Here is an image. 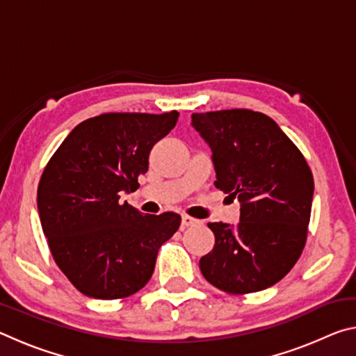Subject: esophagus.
Instances as JSON below:
<instances>
[{
  "label": "esophagus",
  "instance_id": "1",
  "mask_svg": "<svg viewBox=\"0 0 356 356\" xmlns=\"http://www.w3.org/2000/svg\"><path fill=\"white\" fill-rule=\"evenodd\" d=\"M197 221L196 218H193V216H188V215H184L182 216V227H190V226H195V225H197Z\"/></svg>",
  "mask_w": 356,
  "mask_h": 356
}]
</instances>
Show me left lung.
Wrapping results in <instances>:
<instances>
[{
    "label": "left lung",
    "instance_id": "1",
    "mask_svg": "<svg viewBox=\"0 0 356 356\" xmlns=\"http://www.w3.org/2000/svg\"><path fill=\"white\" fill-rule=\"evenodd\" d=\"M212 149L215 186L238 197L240 221L209 222L215 246L200 268L220 291H264L291 272L308 237L314 179L303 154L272 118L251 110L193 113Z\"/></svg>",
    "mask_w": 356,
    "mask_h": 356
}]
</instances>
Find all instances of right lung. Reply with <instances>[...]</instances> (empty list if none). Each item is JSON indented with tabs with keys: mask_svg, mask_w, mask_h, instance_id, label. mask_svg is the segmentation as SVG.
<instances>
[{
	"mask_svg": "<svg viewBox=\"0 0 356 356\" xmlns=\"http://www.w3.org/2000/svg\"><path fill=\"white\" fill-rule=\"evenodd\" d=\"M177 111L105 113L70 131L42 172L38 209L51 256L81 293L134 295L154 273L160 246L180 215H143L120 193L138 190L149 154L174 129Z\"/></svg>",
	"mask_w": 356,
	"mask_h": 356,
	"instance_id": "add662e5",
	"label": "right lung"
}]
</instances>
